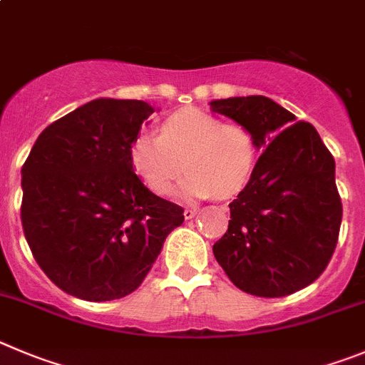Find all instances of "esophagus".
Masks as SVG:
<instances>
[{
  "instance_id": "1",
  "label": "esophagus",
  "mask_w": 365,
  "mask_h": 365,
  "mask_svg": "<svg viewBox=\"0 0 365 365\" xmlns=\"http://www.w3.org/2000/svg\"><path fill=\"white\" fill-rule=\"evenodd\" d=\"M197 215V210L195 208H186L185 210V219H193Z\"/></svg>"
}]
</instances>
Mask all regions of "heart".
<instances>
[{
    "label": "heart",
    "mask_w": 365,
    "mask_h": 365,
    "mask_svg": "<svg viewBox=\"0 0 365 365\" xmlns=\"http://www.w3.org/2000/svg\"><path fill=\"white\" fill-rule=\"evenodd\" d=\"M255 160V139L246 126L222 123L199 108L172 113L160 125L159 137L143 133L130 146L132 168L157 195L172 190L185 166L190 172L180 182V195H233L246 186Z\"/></svg>",
    "instance_id": "obj_1"
}]
</instances>
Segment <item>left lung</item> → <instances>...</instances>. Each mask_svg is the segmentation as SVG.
<instances>
[{"instance_id": "left-lung-1", "label": "left lung", "mask_w": 365, "mask_h": 365, "mask_svg": "<svg viewBox=\"0 0 365 365\" xmlns=\"http://www.w3.org/2000/svg\"><path fill=\"white\" fill-rule=\"evenodd\" d=\"M210 108L246 126L262 152L230 202L228 232L213 255L242 292L292 295L315 282L335 252L342 222L335 159L315 126L273 99H215Z\"/></svg>"}]
</instances>
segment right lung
Segmentation results:
<instances>
[{
	"instance_id": "right-lung-1",
	"label": "right lung",
	"mask_w": 365,
	"mask_h": 365,
	"mask_svg": "<svg viewBox=\"0 0 365 365\" xmlns=\"http://www.w3.org/2000/svg\"><path fill=\"white\" fill-rule=\"evenodd\" d=\"M155 112L137 99H93L39 133L21 168V222L50 280L90 302L141 286L185 210L150 192L130 146Z\"/></svg>"
}]
</instances>
